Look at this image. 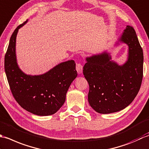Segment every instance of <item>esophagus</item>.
<instances>
[{
	"label": "esophagus",
	"instance_id": "obj_1",
	"mask_svg": "<svg viewBox=\"0 0 149 149\" xmlns=\"http://www.w3.org/2000/svg\"><path fill=\"white\" fill-rule=\"evenodd\" d=\"M76 69H77V71L78 72V74H81V72H82L83 71V65L81 63H77V65H76Z\"/></svg>",
	"mask_w": 149,
	"mask_h": 149
}]
</instances>
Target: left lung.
I'll return each instance as SVG.
<instances>
[{
  "label": "left lung",
  "mask_w": 149,
  "mask_h": 149,
  "mask_svg": "<svg viewBox=\"0 0 149 149\" xmlns=\"http://www.w3.org/2000/svg\"><path fill=\"white\" fill-rule=\"evenodd\" d=\"M128 46L127 61L119 65L111 53L86 57L83 73L89 86L88 102L100 114L123 110L131 104L140 89L143 78V53L134 28L127 26L114 45Z\"/></svg>",
  "instance_id": "1"
}]
</instances>
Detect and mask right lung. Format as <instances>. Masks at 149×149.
Returning <instances> with one entry per match:
<instances>
[{"instance_id": "obj_1", "label": "right lung", "mask_w": 149, "mask_h": 149, "mask_svg": "<svg viewBox=\"0 0 149 149\" xmlns=\"http://www.w3.org/2000/svg\"><path fill=\"white\" fill-rule=\"evenodd\" d=\"M20 24L12 34L4 58V69L11 91L21 107L38 116L52 115L65 101L69 87L77 77L74 60L60 63L42 74H26L19 68L16 38Z\"/></svg>"}]
</instances>
